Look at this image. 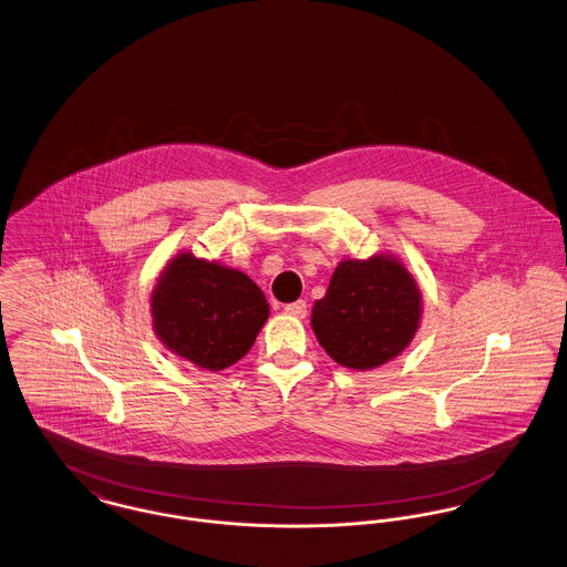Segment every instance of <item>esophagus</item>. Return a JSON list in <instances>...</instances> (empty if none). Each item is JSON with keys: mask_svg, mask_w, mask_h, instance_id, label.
I'll use <instances>...</instances> for the list:
<instances>
[{"mask_svg": "<svg viewBox=\"0 0 567 567\" xmlns=\"http://www.w3.org/2000/svg\"><path fill=\"white\" fill-rule=\"evenodd\" d=\"M285 312L291 315V317H296V319H306V315H308V303H306V299H297L293 303H287V306H285Z\"/></svg>", "mask_w": 567, "mask_h": 567, "instance_id": "34e87169", "label": "esophagus"}]
</instances>
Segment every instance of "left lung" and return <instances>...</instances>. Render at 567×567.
Returning a JSON list of instances; mask_svg holds the SVG:
<instances>
[{
	"label": "left lung",
	"instance_id": "8db88e82",
	"mask_svg": "<svg viewBox=\"0 0 567 567\" xmlns=\"http://www.w3.org/2000/svg\"><path fill=\"white\" fill-rule=\"evenodd\" d=\"M419 319V287L391 257L342 261L312 308L317 340L333 361L352 370H372L398 357Z\"/></svg>",
	"mask_w": 567,
	"mask_h": 567
}]
</instances>
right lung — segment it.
Wrapping results in <instances>:
<instances>
[{"mask_svg":"<svg viewBox=\"0 0 567 567\" xmlns=\"http://www.w3.org/2000/svg\"><path fill=\"white\" fill-rule=\"evenodd\" d=\"M151 308L163 344L210 372L240 361L270 315L266 296L246 274L189 252L165 268Z\"/></svg>","mask_w":567,"mask_h":567,"instance_id":"add662e5","label":"right lung"}]
</instances>
